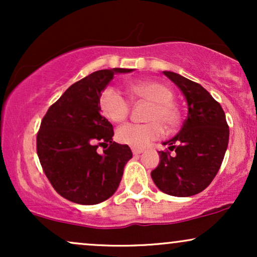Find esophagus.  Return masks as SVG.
<instances>
[{"label":"esophagus","instance_id":"1","mask_svg":"<svg viewBox=\"0 0 257 257\" xmlns=\"http://www.w3.org/2000/svg\"><path fill=\"white\" fill-rule=\"evenodd\" d=\"M132 151L135 156H137V155H140V153H143L144 150L143 149H132Z\"/></svg>","mask_w":257,"mask_h":257}]
</instances>
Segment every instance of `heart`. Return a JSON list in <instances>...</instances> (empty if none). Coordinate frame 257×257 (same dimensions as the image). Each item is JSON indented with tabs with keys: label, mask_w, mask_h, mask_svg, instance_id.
I'll return each instance as SVG.
<instances>
[{
	"label": "heart",
	"mask_w": 257,
	"mask_h": 257,
	"mask_svg": "<svg viewBox=\"0 0 257 257\" xmlns=\"http://www.w3.org/2000/svg\"><path fill=\"white\" fill-rule=\"evenodd\" d=\"M129 91L137 98L151 102V107L146 114V119L150 122L122 125L117 131V139L119 143L133 149H144L163 135V124L168 128L178 124L180 113L176 105L172 101L173 91L161 82H139L132 84ZM100 108L106 118L114 123H120L128 117L131 105L118 90L110 87L106 88L100 96Z\"/></svg>",
	"instance_id": "heart-1"
}]
</instances>
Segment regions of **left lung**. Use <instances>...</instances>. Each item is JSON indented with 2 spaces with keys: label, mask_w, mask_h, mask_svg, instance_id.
Masks as SVG:
<instances>
[{
  "label": "left lung",
  "mask_w": 257,
  "mask_h": 257,
  "mask_svg": "<svg viewBox=\"0 0 257 257\" xmlns=\"http://www.w3.org/2000/svg\"><path fill=\"white\" fill-rule=\"evenodd\" d=\"M163 73L182 91L188 113L181 131L163 143L169 151L158 152L161 162L151 178L162 192L191 197L205 190L219 172L228 146V124L221 105L202 85L179 73Z\"/></svg>",
  "instance_id": "8db88e82"
}]
</instances>
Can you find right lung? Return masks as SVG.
Here are the masks:
<instances>
[{"mask_svg":"<svg viewBox=\"0 0 257 257\" xmlns=\"http://www.w3.org/2000/svg\"><path fill=\"white\" fill-rule=\"evenodd\" d=\"M99 70L65 90L48 108L37 133V155L54 190L77 204L93 205L116 192L124 166L133 157L128 145L112 141L113 126L100 113V96L116 73ZM105 150L97 153V147Z\"/></svg>","mask_w":257,"mask_h":257,"instance_id":"1","label":"right lung"}]
</instances>
